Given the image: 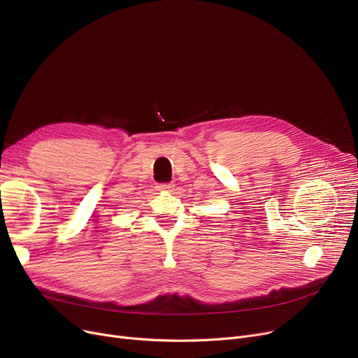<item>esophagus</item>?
<instances>
[{"label": "esophagus", "mask_w": 358, "mask_h": 358, "mask_svg": "<svg viewBox=\"0 0 358 358\" xmlns=\"http://www.w3.org/2000/svg\"><path fill=\"white\" fill-rule=\"evenodd\" d=\"M157 189H158L159 192H171V190L174 189V184H171V182L158 184V185H157Z\"/></svg>", "instance_id": "obj_1"}]
</instances>
